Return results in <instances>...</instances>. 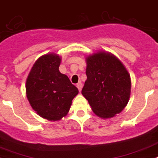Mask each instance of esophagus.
I'll return each mask as SVG.
<instances>
[{"instance_id":"34e87169","label":"esophagus","mask_w":158,"mask_h":158,"mask_svg":"<svg viewBox=\"0 0 158 158\" xmlns=\"http://www.w3.org/2000/svg\"><path fill=\"white\" fill-rule=\"evenodd\" d=\"M77 89H78V90H79V91H81V89H82V87H83V85H82V83L81 82H79V83H78L77 85Z\"/></svg>"}]
</instances>
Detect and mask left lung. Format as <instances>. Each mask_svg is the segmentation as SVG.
Wrapping results in <instances>:
<instances>
[{
	"label": "left lung",
	"mask_w": 158,
	"mask_h": 158,
	"mask_svg": "<svg viewBox=\"0 0 158 158\" xmlns=\"http://www.w3.org/2000/svg\"><path fill=\"white\" fill-rule=\"evenodd\" d=\"M87 80L81 90L96 115L113 118L125 109L130 97L131 80L123 64L110 52L86 57Z\"/></svg>",
	"instance_id": "obj_1"
}]
</instances>
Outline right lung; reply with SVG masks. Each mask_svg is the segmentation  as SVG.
<instances>
[{
  "label": "right lung",
  "instance_id": "1",
  "mask_svg": "<svg viewBox=\"0 0 158 158\" xmlns=\"http://www.w3.org/2000/svg\"><path fill=\"white\" fill-rule=\"evenodd\" d=\"M60 64L58 55H43L36 60L26 80V95L31 106L48 121L65 117L78 94L68 77L60 73Z\"/></svg>",
  "mask_w": 158,
  "mask_h": 158
}]
</instances>
